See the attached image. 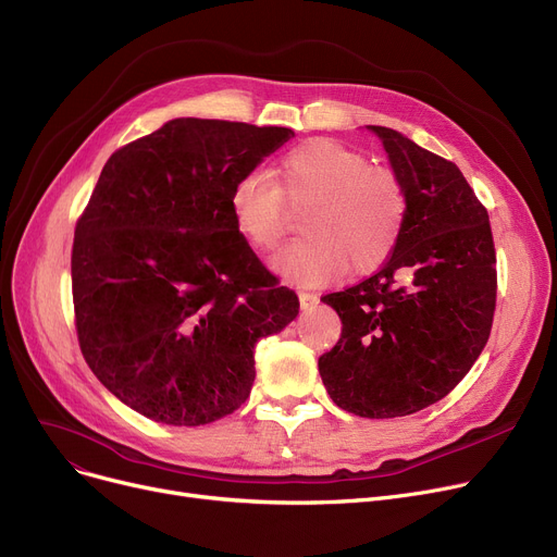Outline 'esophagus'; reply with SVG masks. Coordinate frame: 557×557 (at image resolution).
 Returning <instances> with one entry per match:
<instances>
[{"mask_svg": "<svg viewBox=\"0 0 557 557\" xmlns=\"http://www.w3.org/2000/svg\"><path fill=\"white\" fill-rule=\"evenodd\" d=\"M298 298H300V309H305V311H309V309H313L318 305V296L315 294H307V290H300Z\"/></svg>", "mask_w": 557, "mask_h": 557, "instance_id": "obj_1", "label": "esophagus"}]
</instances>
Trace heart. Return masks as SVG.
I'll use <instances>...</instances> for the list:
<instances>
[{
	"label": "heart",
	"instance_id": "heart-1",
	"mask_svg": "<svg viewBox=\"0 0 557 557\" xmlns=\"http://www.w3.org/2000/svg\"><path fill=\"white\" fill-rule=\"evenodd\" d=\"M280 185L248 171L230 189L232 223L255 250L277 248L290 208H307L305 237L275 257V269L300 286L372 273L391 259L406 225V194L397 175L336 139H309L280 160Z\"/></svg>",
	"mask_w": 557,
	"mask_h": 557
}]
</instances>
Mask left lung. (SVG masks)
Returning <instances> with one entry per match:
<instances>
[{
    "instance_id": "left-lung-1",
    "label": "left lung",
    "mask_w": 557,
    "mask_h": 557,
    "mask_svg": "<svg viewBox=\"0 0 557 557\" xmlns=\"http://www.w3.org/2000/svg\"><path fill=\"white\" fill-rule=\"evenodd\" d=\"M406 194V225L386 267L323 298L343 330L318 359L343 411L401 418L443 399L490 338L496 257L487 210L460 169L406 135L368 126Z\"/></svg>"
}]
</instances>
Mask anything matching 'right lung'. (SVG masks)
<instances>
[{"label": "right lung", "instance_id": "1", "mask_svg": "<svg viewBox=\"0 0 557 557\" xmlns=\"http://www.w3.org/2000/svg\"><path fill=\"white\" fill-rule=\"evenodd\" d=\"M294 135L181 116L106 162L74 232L76 332L99 382L144 418L200 426L237 411L257 341L298 315L227 205Z\"/></svg>", "mask_w": 557, "mask_h": 557}]
</instances>
